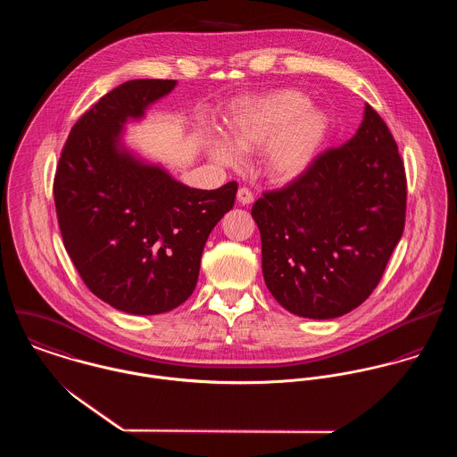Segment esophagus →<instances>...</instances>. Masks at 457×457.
I'll use <instances>...</instances> for the list:
<instances>
[{
    "label": "esophagus",
    "mask_w": 457,
    "mask_h": 457,
    "mask_svg": "<svg viewBox=\"0 0 457 457\" xmlns=\"http://www.w3.org/2000/svg\"><path fill=\"white\" fill-rule=\"evenodd\" d=\"M237 200H239L243 205L252 204V202H253V194H252V190H248L246 187L239 188V190H237Z\"/></svg>",
    "instance_id": "obj_1"
}]
</instances>
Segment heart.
<instances>
[{
	"label": "heart",
	"instance_id": "b5f03b06",
	"mask_svg": "<svg viewBox=\"0 0 457 457\" xmlns=\"http://www.w3.org/2000/svg\"><path fill=\"white\" fill-rule=\"evenodd\" d=\"M308 104V96L295 89L243 102L227 123L228 137L241 151L267 147L265 174L276 183L294 181L313 165L328 135L326 112ZM212 154L221 163L237 162V151L227 142H214Z\"/></svg>",
	"mask_w": 457,
	"mask_h": 457
}]
</instances>
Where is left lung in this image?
Here are the masks:
<instances>
[{
  "label": "left lung",
  "instance_id": "8db88e82",
  "mask_svg": "<svg viewBox=\"0 0 457 457\" xmlns=\"http://www.w3.org/2000/svg\"><path fill=\"white\" fill-rule=\"evenodd\" d=\"M262 272L290 313L327 320L361 306L382 279L404 230L406 174L397 144L366 104L357 133L317 156L252 207Z\"/></svg>",
  "mask_w": 457,
  "mask_h": 457
}]
</instances>
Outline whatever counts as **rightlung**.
Returning a JSON list of instances; mask_svg holds the SVG:
<instances>
[{
  "mask_svg": "<svg viewBox=\"0 0 457 457\" xmlns=\"http://www.w3.org/2000/svg\"><path fill=\"white\" fill-rule=\"evenodd\" d=\"M176 80L137 79L102 96L71 127L54 176L66 252L86 287L112 308L158 315L195 290L204 245L237 183L196 190L120 144L129 118L170 93Z\"/></svg>",
  "mask_w": 457,
  "mask_h": 457,
  "instance_id": "1",
  "label": "right lung"
}]
</instances>
